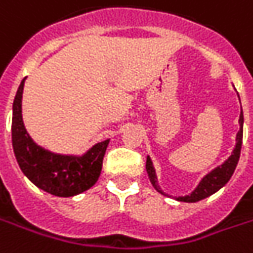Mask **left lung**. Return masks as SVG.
Masks as SVG:
<instances>
[{"label": "left lung", "instance_id": "left-lung-1", "mask_svg": "<svg viewBox=\"0 0 253 253\" xmlns=\"http://www.w3.org/2000/svg\"><path fill=\"white\" fill-rule=\"evenodd\" d=\"M240 98V96H238ZM240 130L237 133V144L232 150L231 155L222 162L221 165L215 167L214 169H211L207 175L203 176V179L199 182V185L195 187V190L192 193H189L186 196H178L175 197L178 202H186V203H196L199 200H203L206 197L211 196L214 195L217 190H220L222 186L227 185V182L230 180L234 170L237 168V164L240 161V155H241V145H242V133H244V113H242V109H241L240 113ZM145 169H147V173H148V178H150V182L154 186V189L157 192H160L161 195H165L168 196L167 193H164L161 190V187L158 186V178H157V172H155V168H154L153 161L150 157H147V164H145Z\"/></svg>", "mask_w": 253, "mask_h": 253}]
</instances>
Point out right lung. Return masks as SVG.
<instances>
[{
  "instance_id": "obj_1",
  "label": "right lung",
  "mask_w": 253,
  "mask_h": 253,
  "mask_svg": "<svg viewBox=\"0 0 253 253\" xmlns=\"http://www.w3.org/2000/svg\"><path fill=\"white\" fill-rule=\"evenodd\" d=\"M25 80L18 88L12 105V147L19 168L33 185L50 195L58 197L80 195L96 183L110 140L96 143L83 155L57 154L38 145L23 125Z\"/></svg>"
}]
</instances>
